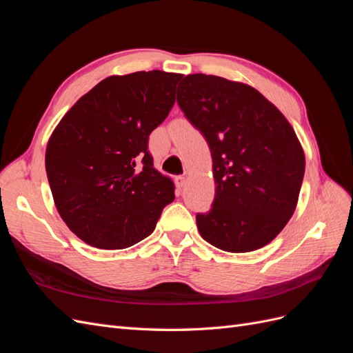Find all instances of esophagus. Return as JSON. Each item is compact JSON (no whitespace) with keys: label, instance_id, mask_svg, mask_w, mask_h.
I'll return each mask as SVG.
<instances>
[{"label":"esophagus","instance_id":"1","mask_svg":"<svg viewBox=\"0 0 353 353\" xmlns=\"http://www.w3.org/2000/svg\"><path fill=\"white\" fill-rule=\"evenodd\" d=\"M175 187L178 188V190H181L183 188L184 185H185V176H183V175H178V176H175Z\"/></svg>","mask_w":353,"mask_h":353}]
</instances>
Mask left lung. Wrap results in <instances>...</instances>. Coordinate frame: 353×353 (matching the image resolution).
I'll return each mask as SVG.
<instances>
[{
  "mask_svg": "<svg viewBox=\"0 0 353 353\" xmlns=\"http://www.w3.org/2000/svg\"><path fill=\"white\" fill-rule=\"evenodd\" d=\"M178 105L210 148L215 199L197 213L200 236L244 253L272 241L292 218L305 154L281 112L249 85L215 74H188Z\"/></svg>",
  "mask_w": 353,
  "mask_h": 353,
  "instance_id": "left-lung-1",
  "label": "left lung"
}]
</instances>
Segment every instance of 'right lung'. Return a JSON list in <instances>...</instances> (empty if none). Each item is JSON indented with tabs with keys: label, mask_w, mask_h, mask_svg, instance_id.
I'll use <instances>...</instances> for the list:
<instances>
[{
	"label": "right lung",
	"mask_w": 353,
	"mask_h": 353,
	"mask_svg": "<svg viewBox=\"0 0 353 353\" xmlns=\"http://www.w3.org/2000/svg\"><path fill=\"white\" fill-rule=\"evenodd\" d=\"M183 74L110 77L81 97L52 132L46 169L61 219L99 249H125L154 231L175 199L153 166L148 137L175 104Z\"/></svg>",
	"instance_id": "right-lung-1"
}]
</instances>
